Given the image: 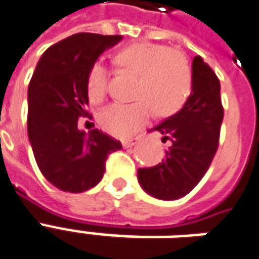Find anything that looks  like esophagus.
Instances as JSON below:
<instances>
[{
	"mask_svg": "<svg viewBox=\"0 0 259 259\" xmlns=\"http://www.w3.org/2000/svg\"><path fill=\"white\" fill-rule=\"evenodd\" d=\"M137 142H138V138L124 139V141H122V146H124V148H131V146H134Z\"/></svg>",
	"mask_w": 259,
	"mask_h": 259,
	"instance_id": "esophagus-1",
	"label": "esophagus"
}]
</instances>
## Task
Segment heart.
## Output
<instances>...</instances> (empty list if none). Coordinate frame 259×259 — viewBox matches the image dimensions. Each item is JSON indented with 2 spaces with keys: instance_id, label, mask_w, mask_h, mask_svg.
<instances>
[{
  "instance_id": "1",
  "label": "heart",
  "mask_w": 259,
  "mask_h": 259,
  "mask_svg": "<svg viewBox=\"0 0 259 259\" xmlns=\"http://www.w3.org/2000/svg\"><path fill=\"white\" fill-rule=\"evenodd\" d=\"M114 62L126 72L139 78L135 97L130 104L115 103L103 110L99 122L106 133L128 137L148 121L152 110L157 115L177 113L192 91V68L180 51L156 43L126 46L114 56ZM109 74L102 64H93L88 74V95L92 102L103 100Z\"/></svg>"
}]
</instances>
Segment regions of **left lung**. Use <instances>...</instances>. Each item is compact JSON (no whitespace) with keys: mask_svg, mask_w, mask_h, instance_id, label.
Instances as JSON below:
<instances>
[{"mask_svg":"<svg viewBox=\"0 0 259 259\" xmlns=\"http://www.w3.org/2000/svg\"><path fill=\"white\" fill-rule=\"evenodd\" d=\"M223 106L221 82L197 56L192 61V92L184 107L152 131L170 141L164 160L138 170L139 184L152 197L179 199L202 180L219 146Z\"/></svg>","mask_w":259,"mask_h":259,"instance_id":"8db88e82","label":"left lung"}]
</instances>
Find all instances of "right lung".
Instances as JSON below:
<instances>
[{
    "instance_id": "right-lung-1",
    "label": "right lung",
    "mask_w": 259,
    "mask_h": 259,
    "mask_svg": "<svg viewBox=\"0 0 259 259\" xmlns=\"http://www.w3.org/2000/svg\"><path fill=\"white\" fill-rule=\"evenodd\" d=\"M121 36L76 33L45 51L27 92V135L38 168L47 181L65 192H83L102 180L110 153L120 141L99 130H78L89 117L88 74L106 49ZM91 118V117H89Z\"/></svg>"
}]
</instances>
